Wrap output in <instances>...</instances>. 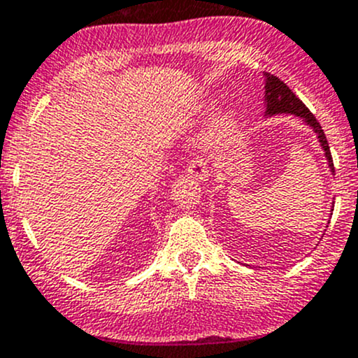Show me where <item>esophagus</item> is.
I'll return each mask as SVG.
<instances>
[{"label": "esophagus", "mask_w": 358, "mask_h": 358, "mask_svg": "<svg viewBox=\"0 0 358 358\" xmlns=\"http://www.w3.org/2000/svg\"><path fill=\"white\" fill-rule=\"evenodd\" d=\"M187 173H189V175L196 180L208 178V166H206L204 159H201V157L190 159L189 166H187Z\"/></svg>", "instance_id": "34e87169"}]
</instances>
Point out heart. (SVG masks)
<instances>
[{"instance_id":"1","label":"heart","mask_w":358,"mask_h":358,"mask_svg":"<svg viewBox=\"0 0 358 358\" xmlns=\"http://www.w3.org/2000/svg\"><path fill=\"white\" fill-rule=\"evenodd\" d=\"M234 126H236V119H234V115L232 114L223 115V117L220 119L215 126V131H213V135H211L213 142L215 143L223 142V140H225L227 136L234 131Z\"/></svg>"}]
</instances>
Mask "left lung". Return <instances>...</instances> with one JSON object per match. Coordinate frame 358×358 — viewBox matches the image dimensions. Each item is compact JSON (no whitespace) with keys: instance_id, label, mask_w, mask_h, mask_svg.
Masks as SVG:
<instances>
[{"instance_id":"obj_1","label":"left lung","mask_w":358,"mask_h":358,"mask_svg":"<svg viewBox=\"0 0 358 358\" xmlns=\"http://www.w3.org/2000/svg\"><path fill=\"white\" fill-rule=\"evenodd\" d=\"M266 114H294L303 117V121H306L313 129H315L320 145H322L324 149V154H326L327 161H329V168L334 171L329 143H327L326 133H324L320 122L317 121L315 115L308 110V107L291 92V88L286 83L280 81L275 76L268 74H266Z\"/></svg>"}]
</instances>
